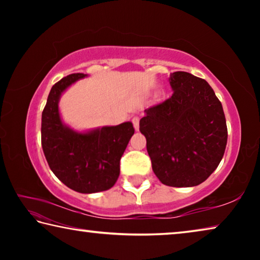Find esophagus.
I'll list each match as a JSON object with an SVG mask.
<instances>
[{
    "instance_id": "34e87169",
    "label": "esophagus",
    "mask_w": 260,
    "mask_h": 260,
    "mask_svg": "<svg viewBox=\"0 0 260 260\" xmlns=\"http://www.w3.org/2000/svg\"><path fill=\"white\" fill-rule=\"evenodd\" d=\"M132 121H133L134 128H135L136 131H139V125H140V119H139V117H134L133 119H132Z\"/></svg>"
}]
</instances>
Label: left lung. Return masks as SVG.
Here are the masks:
<instances>
[{
    "mask_svg": "<svg viewBox=\"0 0 260 260\" xmlns=\"http://www.w3.org/2000/svg\"><path fill=\"white\" fill-rule=\"evenodd\" d=\"M173 95L144 110L140 132L147 139L152 171L161 183L193 187L204 182L225 153L227 125L222 105L204 79L170 74Z\"/></svg>",
    "mask_w": 260,
    "mask_h": 260,
    "instance_id": "1",
    "label": "left lung"
}]
</instances>
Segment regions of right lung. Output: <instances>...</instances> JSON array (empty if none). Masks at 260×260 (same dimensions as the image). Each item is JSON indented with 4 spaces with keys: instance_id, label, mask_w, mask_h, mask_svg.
<instances>
[{
    "instance_id": "right-lung-1",
    "label": "right lung",
    "mask_w": 260,
    "mask_h": 260,
    "mask_svg": "<svg viewBox=\"0 0 260 260\" xmlns=\"http://www.w3.org/2000/svg\"><path fill=\"white\" fill-rule=\"evenodd\" d=\"M87 74L73 73L52 86L42 112V149L50 170L65 186L81 193L112 188L120 174V158L134 134L131 121L77 131L65 124L59 100Z\"/></svg>"
}]
</instances>
